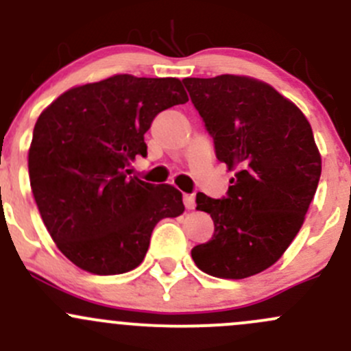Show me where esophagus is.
Instances as JSON below:
<instances>
[{"mask_svg":"<svg viewBox=\"0 0 351 351\" xmlns=\"http://www.w3.org/2000/svg\"><path fill=\"white\" fill-rule=\"evenodd\" d=\"M183 204H185V207L189 208V210H192V208L195 207V197L190 195V193H185V195H183Z\"/></svg>","mask_w":351,"mask_h":351,"instance_id":"34e87169","label":"esophagus"}]
</instances>
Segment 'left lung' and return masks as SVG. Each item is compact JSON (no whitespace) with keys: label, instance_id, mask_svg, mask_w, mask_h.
Returning <instances> with one entry per match:
<instances>
[{"label":"left lung","instance_id":"1","mask_svg":"<svg viewBox=\"0 0 351 351\" xmlns=\"http://www.w3.org/2000/svg\"><path fill=\"white\" fill-rule=\"evenodd\" d=\"M183 84L217 159L236 171L224 198L197 193V210L210 214L214 236L192 258L212 277H251L278 261L302 228L321 176L313 129L263 81L221 74Z\"/></svg>","mask_w":351,"mask_h":351}]
</instances>
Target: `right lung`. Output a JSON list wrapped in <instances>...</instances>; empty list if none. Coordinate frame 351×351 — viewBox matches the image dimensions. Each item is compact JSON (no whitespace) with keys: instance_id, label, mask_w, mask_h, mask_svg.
<instances>
[{"instance_id":"add662e5","label":"right lung","mask_w":351,"mask_h":351,"mask_svg":"<svg viewBox=\"0 0 351 351\" xmlns=\"http://www.w3.org/2000/svg\"><path fill=\"white\" fill-rule=\"evenodd\" d=\"M189 97L176 77L115 74L52 101L34 127L28 175L49 234L81 270L117 275L143 263L154 226L183 214L182 193L129 176L147 156L154 117Z\"/></svg>"}]
</instances>
